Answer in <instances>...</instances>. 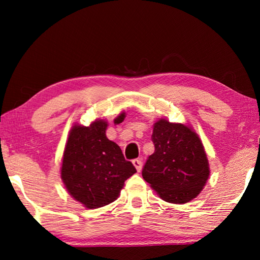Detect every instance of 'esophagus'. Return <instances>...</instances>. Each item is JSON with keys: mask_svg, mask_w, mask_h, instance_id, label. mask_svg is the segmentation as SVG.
<instances>
[{"mask_svg": "<svg viewBox=\"0 0 260 260\" xmlns=\"http://www.w3.org/2000/svg\"><path fill=\"white\" fill-rule=\"evenodd\" d=\"M132 162H133V165L135 166L136 171L140 172L141 169H142V160L139 159V158H136V159H133V161H132Z\"/></svg>", "mask_w": 260, "mask_h": 260, "instance_id": "34e87169", "label": "esophagus"}]
</instances>
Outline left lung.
Listing matches in <instances>:
<instances>
[{
    "instance_id": "left-lung-1",
    "label": "left lung",
    "mask_w": 260,
    "mask_h": 260,
    "mask_svg": "<svg viewBox=\"0 0 260 260\" xmlns=\"http://www.w3.org/2000/svg\"><path fill=\"white\" fill-rule=\"evenodd\" d=\"M155 152L148 157L142 177L161 200L183 204L199 195L209 178L204 147L195 132L164 119L153 126Z\"/></svg>"
}]
</instances>
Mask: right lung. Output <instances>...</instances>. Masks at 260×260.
<instances>
[{
    "label": "right lung",
    "instance_id": "right-lung-1",
    "mask_svg": "<svg viewBox=\"0 0 260 260\" xmlns=\"http://www.w3.org/2000/svg\"><path fill=\"white\" fill-rule=\"evenodd\" d=\"M124 118L121 113L114 122ZM107 126L104 120L88 127L73 126L64 150L61 179L70 195L88 209L113 202L124 182L136 172L120 147L107 138Z\"/></svg>",
    "mask_w": 260,
    "mask_h": 260
}]
</instances>
